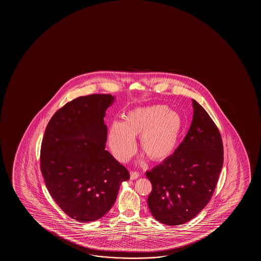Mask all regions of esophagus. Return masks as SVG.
Here are the masks:
<instances>
[{
	"instance_id": "34e87169",
	"label": "esophagus",
	"mask_w": 261,
	"mask_h": 261,
	"mask_svg": "<svg viewBox=\"0 0 261 261\" xmlns=\"http://www.w3.org/2000/svg\"><path fill=\"white\" fill-rule=\"evenodd\" d=\"M139 176L140 174L137 171H131V173H130V178L132 179V180L137 179Z\"/></svg>"
}]
</instances>
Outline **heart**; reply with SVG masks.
I'll return each mask as SVG.
<instances>
[{"label":"heart","mask_w":261,"mask_h":261,"mask_svg":"<svg viewBox=\"0 0 261 261\" xmlns=\"http://www.w3.org/2000/svg\"><path fill=\"white\" fill-rule=\"evenodd\" d=\"M182 131V119L164 105L136 108L125 115L123 122H113L109 132V143L118 161H126L136 150L135 138L140 148L153 161L171 155Z\"/></svg>","instance_id":"obj_1"}]
</instances>
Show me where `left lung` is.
<instances>
[{"instance_id": "1", "label": "left lung", "mask_w": 261, "mask_h": 261, "mask_svg": "<svg viewBox=\"0 0 261 261\" xmlns=\"http://www.w3.org/2000/svg\"><path fill=\"white\" fill-rule=\"evenodd\" d=\"M193 117L185 139L170 157L146 172L152 190L148 206L153 218L167 225L185 224L206 207L224 162L218 126L193 100Z\"/></svg>"}]
</instances>
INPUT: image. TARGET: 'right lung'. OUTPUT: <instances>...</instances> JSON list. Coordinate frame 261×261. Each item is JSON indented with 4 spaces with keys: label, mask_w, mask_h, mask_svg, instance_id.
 Segmentation results:
<instances>
[{
    "label": "right lung",
    "mask_w": 261,
    "mask_h": 261,
    "mask_svg": "<svg viewBox=\"0 0 261 261\" xmlns=\"http://www.w3.org/2000/svg\"><path fill=\"white\" fill-rule=\"evenodd\" d=\"M111 94L81 96L58 110L47 125L40 168L58 206L79 222L95 221L113 206L130 175L108 150L105 111Z\"/></svg>",
    "instance_id": "right-lung-1"
}]
</instances>
